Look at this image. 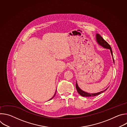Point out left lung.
Listing matches in <instances>:
<instances>
[{
	"mask_svg": "<svg viewBox=\"0 0 127 127\" xmlns=\"http://www.w3.org/2000/svg\"><path fill=\"white\" fill-rule=\"evenodd\" d=\"M96 41L98 43V44L100 45L101 46L103 47V48H106V49H110V51H111V54L112 55V57H113V62L114 63H115L114 62V57H113V52H112V48L110 46V45L108 44L102 37L98 33H97L96 34ZM76 89L77 90V92L81 96H84V97H90V96H96L97 95H99L102 93H103L104 92H105V90L108 88H107L106 89H105L104 90H103V91H101L100 92H99V93H95V94H90V93H87L86 92H85L84 91H83L82 90H81L78 86V84L77 83V81H76Z\"/></svg>",
	"mask_w": 127,
	"mask_h": 127,
	"instance_id": "left-lung-1",
	"label": "left lung"
}]
</instances>
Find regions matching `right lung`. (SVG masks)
<instances>
[{
    "label": "right lung",
    "mask_w": 127,
    "mask_h": 127,
    "mask_svg": "<svg viewBox=\"0 0 127 127\" xmlns=\"http://www.w3.org/2000/svg\"><path fill=\"white\" fill-rule=\"evenodd\" d=\"M56 92H55V94H54V96H53V97H52V98H51V99H50V100H51V99H52V98H53V97H54V96H55V95H56Z\"/></svg>",
    "instance_id": "obj_1"
}]
</instances>
